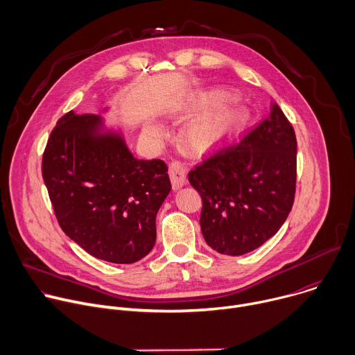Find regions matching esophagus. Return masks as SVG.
<instances>
[{"instance_id": "34e87169", "label": "esophagus", "mask_w": 355, "mask_h": 355, "mask_svg": "<svg viewBox=\"0 0 355 355\" xmlns=\"http://www.w3.org/2000/svg\"><path fill=\"white\" fill-rule=\"evenodd\" d=\"M168 174L174 191L180 189L187 184V168L181 162H171L168 167Z\"/></svg>"}]
</instances>
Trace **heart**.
I'll return each instance as SVG.
<instances>
[{
	"label": "heart",
	"instance_id": "1",
	"mask_svg": "<svg viewBox=\"0 0 355 355\" xmlns=\"http://www.w3.org/2000/svg\"><path fill=\"white\" fill-rule=\"evenodd\" d=\"M230 98L232 95L229 92L220 89L202 92L195 101V108H212ZM245 121L247 112L244 108L239 105L236 101H229L226 105L208 111L207 114H202L200 116L191 121L185 128V139L195 148H211L223 144L237 136ZM143 132L148 137H160L164 130L163 126L157 122H147Z\"/></svg>",
	"mask_w": 355,
	"mask_h": 355
}]
</instances>
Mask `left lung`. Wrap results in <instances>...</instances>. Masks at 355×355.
Listing matches in <instances>:
<instances>
[{"instance_id":"8db88e82","label":"left lung","mask_w":355,"mask_h":355,"mask_svg":"<svg viewBox=\"0 0 355 355\" xmlns=\"http://www.w3.org/2000/svg\"><path fill=\"white\" fill-rule=\"evenodd\" d=\"M202 198L200 230L209 247L243 256L271 239L295 198L296 137L277 104L244 139L188 174Z\"/></svg>"}]
</instances>
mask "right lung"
<instances>
[{"mask_svg":"<svg viewBox=\"0 0 355 355\" xmlns=\"http://www.w3.org/2000/svg\"><path fill=\"white\" fill-rule=\"evenodd\" d=\"M107 111V110H104ZM163 160H139L101 115H63L50 133L42 175L63 232L95 259L132 264L156 243L171 191Z\"/></svg>","mask_w":355,"mask_h":355,"instance_id":"add662e5","label":"right lung"}]
</instances>
